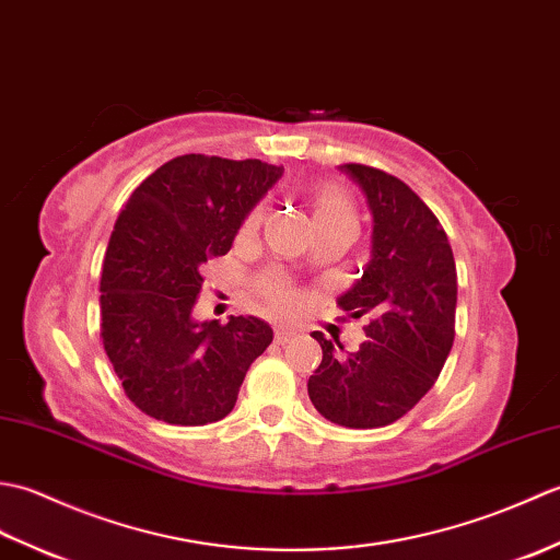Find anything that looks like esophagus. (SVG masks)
I'll return each mask as SVG.
<instances>
[{"instance_id": "esophagus-1", "label": "esophagus", "mask_w": 560, "mask_h": 560, "mask_svg": "<svg viewBox=\"0 0 560 560\" xmlns=\"http://www.w3.org/2000/svg\"><path fill=\"white\" fill-rule=\"evenodd\" d=\"M293 337H295V331L291 327H277V331H273V339H277V343H289Z\"/></svg>"}]
</instances>
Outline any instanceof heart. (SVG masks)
<instances>
[{
	"instance_id": "b5f03b06",
	"label": "heart",
	"mask_w": 560,
	"mask_h": 560,
	"mask_svg": "<svg viewBox=\"0 0 560 560\" xmlns=\"http://www.w3.org/2000/svg\"><path fill=\"white\" fill-rule=\"evenodd\" d=\"M311 209H313L315 231L317 229L355 231V225H359V213H355L353 199L349 197L347 189H341L339 185H331V183L315 185L311 189ZM261 219H265V209L255 207L243 221V233L253 235L261 225ZM257 291L261 293V299H265L271 307H277V311H289V307H293L295 301H299V291L291 287L289 279H283L277 271H269L265 277H259Z\"/></svg>"
}]
</instances>
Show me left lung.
<instances>
[{
    "instance_id": "left-lung-1",
    "label": "left lung",
    "mask_w": 560,
    "mask_h": 560,
    "mask_svg": "<svg viewBox=\"0 0 560 560\" xmlns=\"http://www.w3.org/2000/svg\"><path fill=\"white\" fill-rule=\"evenodd\" d=\"M339 168L373 211L371 261L339 299L341 311L365 317L368 339L347 351L315 331L323 363L307 395L331 423L383 428L411 411L443 371L455 341L457 267L443 225L409 185L363 163Z\"/></svg>"
}]
</instances>
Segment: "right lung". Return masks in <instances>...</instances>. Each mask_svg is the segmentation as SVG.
I'll list each match as a JSON object with an SVG mask.
<instances>
[{
  "mask_svg": "<svg viewBox=\"0 0 560 560\" xmlns=\"http://www.w3.org/2000/svg\"><path fill=\"white\" fill-rule=\"evenodd\" d=\"M281 165L185 153L141 183L115 221L101 273V339L147 416L171 425L221 421L247 368L273 339L257 317L195 323L201 267L231 249Z\"/></svg>",
  "mask_w": 560,
  "mask_h": 560,
  "instance_id": "obj_1",
  "label": "right lung"
}]
</instances>
